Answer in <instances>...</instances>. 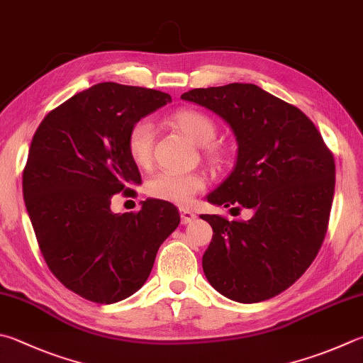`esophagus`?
<instances>
[{
    "instance_id": "esophagus-1",
    "label": "esophagus",
    "mask_w": 363,
    "mask_h": 363,
    "mask_svg": "<svg viewBox=\"0 0 363 363\" xmlns=\"http://www.w3.org/2000/svg\"><path fill=\"white\" fill-rule=\"evenodd\" d=\"M195 214L192 213V211H189V209H181V222L184 223V225H187V223H190V222H194L195 220Z\"/></svg>"
}]
</instances>
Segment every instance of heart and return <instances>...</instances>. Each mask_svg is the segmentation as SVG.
I'll list each match as a JSON object with an SVG mask.
<instances>
[{
  "mask_svg": "<svg viewBox=\"0 0 363 363\" xmlns=\"http://www.w3.org/2000/svg\"><path fill=\"white\" fill-rule=\"evenodd\" d=\"M169 123L186 135L190 141L203 146V152L214 168H222L227 163L228 154L223 146L213 143L217 133L216 122L208 114L196 109H179L171 114ZM154 125L150 121H138L130 128L127 138L128 154L136 164L144 167L150 162L154 144ZM204 187V181L196 173H176L160 171L147 182V194L157 200L168 201L179 206H187L194 196Z\"/></svg>",
  "mask_w": 363,
  "mask_h": 363,
  "instance_id": "obj_1",
  "label": "heart"
}]
</instances>
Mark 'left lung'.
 Listing matches in <instances>:
<instances>
[{"label":"left lung","instance_id":"obj_1","mask_svg":"<svg viewBox=\"0 0 363 363\" xmlns=\"http://www.w3.org/2000/svg\"><path fill=\"white\" fill-rule=\"evenodd\" d=\"M181 98L225 121L238 144L233 171L208 201L254 211L247 222L201 216L213 227L204 276L233 301L273 298L306 272L325 238L333 155L298 108L254 84L194 89Z\"/></svg>","mask_w":363,"mask_h":363}]
</instances>
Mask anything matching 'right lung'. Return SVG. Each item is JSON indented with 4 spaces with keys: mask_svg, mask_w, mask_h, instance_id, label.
<instances>
[{
    "mask_svg": "<svg viewBox=\"0 0 363 363\" xmlns=\"http://www.w3.org/2000/svg\"><path fill=\"white\" fill-rule=\"evenodd\" d=\"M171 101L159 90L101 82L44 117L23 169V200L55 278L82 298L111 305L140 291L179 211L147 199L114 214L113 195L141 174L127 147L130 128Z\"/></svg>",
    "mask_w": 363,
    "mask_h": 363,
    "instance_id": "obj_1",
    "label": "right lung"
}]
</instances>
